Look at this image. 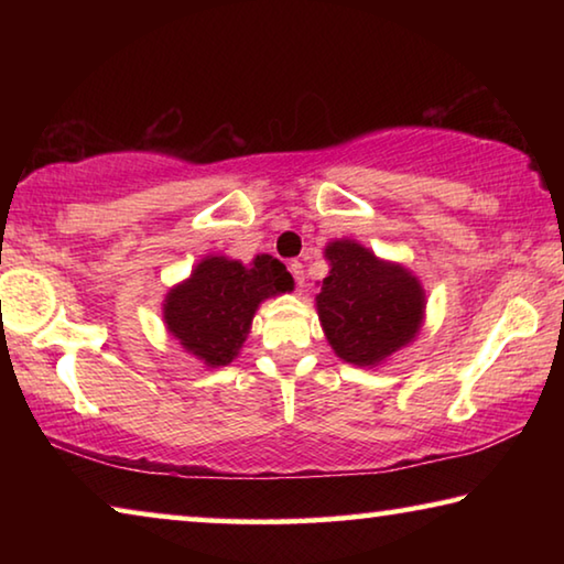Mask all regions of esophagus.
I'll return each instance as SVG.
<instances>
[{
    "instance_id": "34e87169",
    "label": "esophagus",
    "mask_w": 564,
    "mask_h": 564,
    "mask_svg": "<svg viewBox=\"0 0 564 564\" xmlns=\"http://www.w3.org/2000/svg\"><path fill=\"white\" fill-rule=\"evenodd\" d=\"M289 269H291V273H293L295 283L303 285V281H305V275H303V263H301V261H291V263H289Z\"/></svg>"
}]
</instances>
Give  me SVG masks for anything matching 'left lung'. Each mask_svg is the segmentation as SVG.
<instances>
[{"label": "left lung", "instance_id": "8db88e82", "mask_svg": "<svg viewBox=\"0 0 564 564\" xmlns=\"http://www.w3.org/2000/svg\"><path fill=\"white\" fill-rule=\"evenodd\" d=\"M330 273L318 293V316L330 348L352 366H376L415 338L425 295L400 265L378 261L356 241L326 248Z\"/></svg>", "mask_w": 564, "mask_h": 564}]
</instances>
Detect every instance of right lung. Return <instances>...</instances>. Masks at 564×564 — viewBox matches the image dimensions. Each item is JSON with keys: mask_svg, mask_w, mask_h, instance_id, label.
<instances>
[{"mask_svg": "<svg viewBox=\"0 0 564 564\" xmlns=\"http://www.w3.org/2000/svg\"><path fill=\"white\" fill-rule=\"evenodd\" d=\"M291 273L269 253L256 256L251 265L212 256L166 295L164 321L171 336L204 366H228L246 340L259 303L291 291Z\"/></svg>", "mask_w": 564, "mask_h": 564, "instance_id": "1", "label": "right lung"}]
</instances>
